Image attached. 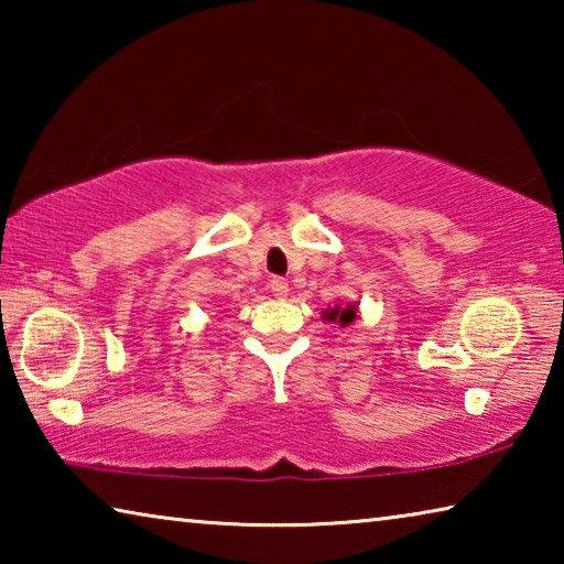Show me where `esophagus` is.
Returning a JSON list of instances; mask_svg holds the SVG:
<instances>
[{"mask_svg":"<svg viewBox=\"0 0 564 564\" xmlns=\"http://www.w3.org/2000/svg\"><path fill=\"white\" fill-rule=\"evenodd\" d=\"M271 293L275 295V299H285V295H289V281L281 279V275H273V279H271Z\"/></svg>","mask_w":564,"mask_h":564,"instance_id":"34e87169","label":"esophagus"}]
</instances>
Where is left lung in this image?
Listing matches in <instances>:
<instances>
[{
	"mask_svg": "<svg viewBox=\"0 0 564 564\" xmlns=\"http://www.w3.org/2000/svg\"><path fill=\"white\" fill-rule=\"evenodd\" d=\"M328 321H338L340 326H350L356 321V305H348V308H333L328 313H323Z\"/></svg>",
	"mask_w": 564,
	"mask_h": 564,
	"instance_id": "8db88e82",
	"label": "left lung"
}]
</instances>
